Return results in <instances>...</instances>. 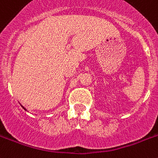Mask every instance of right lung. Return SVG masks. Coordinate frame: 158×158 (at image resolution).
<instances>
[{
	"mask_svg": "<svg viewBox=\"0 0 158 158\" xmlns=\"http://www.w3.org/2000/svg\"><path fill=\"white\" fill-rule=\"evenodd\" d=\"M21 106H22V107H23V110H27V109H26V108H24V107H23V106H22V105H21Z\"/></svg>",
	"mask_w": 158,
	"mask_h": 158,
	"instance_id": "1",
	"label": "right lung"
}]
</instances>
